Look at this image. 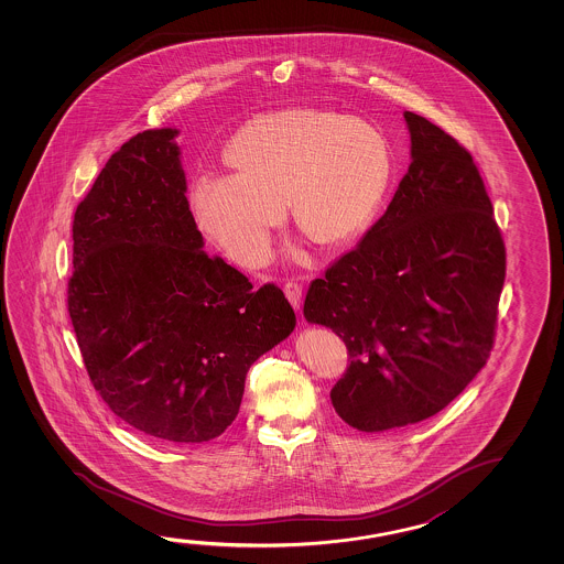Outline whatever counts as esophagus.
I'll use <instances>...</instances> for the list:
<instances>
[{
	"mask_svg": "<svg viewBox=\"0 0 564 564\" xmlns=\"http://www.w3.org/2000/svg\"><path fill=\"white\" fill-rule=\"evenodd\" d=\"M283 291H285L286 299L291 301L293 308L299 311L301 303H303V285L299 281H286Z\"/></svg>",
	"mask_w": 564,
	"mask_h": 564,
	"instance_id": "1",
	"label": "esophagus"
}]
</instances>
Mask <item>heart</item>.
<instances>
[{
	"label": "heart",
	"mask_w": 564,
	"mask_h": 564,
	"mask_svg": "<svg viewBox=\"0 0 564 564\" xmlns=\"http://www.w3.org/2000/svg\"><path fill=\"white\" fill-rule=\"evenodd\" d=\"M226 158L238 173H204L191 188L196 223L243 265L268 258L285 216L324 248L370 228L388 193L393 155L371 121L318 108H291L248 121Z\"/></svg>",
	"instance_id": "heart-1"
}]
</instances>
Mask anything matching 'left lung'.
<instances>
[{
  "label": "left lung",
  "mask_w": 564,
  "mask_h": 564,
  "mask_svg": "<svg viewBox=\"0 0 564 564\" xmlns=\"http://www.w3.org/2000/svg\"><path fill=\"white\" fill-rule=\"evenodd\" d=\"M411 165L358 248L314 279L308 323L340 336L350 366L330 399L376 433L443 411L496 340L506 243L468 149L405 111Z\"/></svg>",
  "instance_id": "obj_1"
}]
</instances>
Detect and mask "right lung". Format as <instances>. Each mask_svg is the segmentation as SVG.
Instances as JSON below:
<instances>
[{"label":"right lung","mask_w":564,"mask_h":564,"mask_svg":"<svg viewBox=\"0 0 564 564\" xmlns=\"http://www.w3.org/2000/svg\"><path fill=\"white\" fill-rule=\"evenodd\" d=\"M176 130L133 135L73 220L68 314L111 413L169 444L213 441L251 364L295 328L283 291L208 256L186 200Z\"/></svg>","instance_id":"obj_1"}]
</instances>
